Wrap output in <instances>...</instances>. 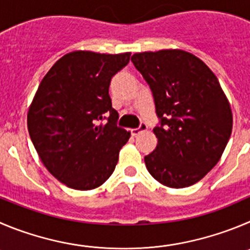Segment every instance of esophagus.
<instances>
[{"label": "esophagus", "mask_w": 250, "mask_h": 250, "mask_svg": "<svg viewBox=\"0 0 250 250\" xmlns=\"http://www.w3.org/2000/svg\"><path fill=\"white\" fill-rule=\"evenodd\" d=\"M146 128H148V125H146V123H141V125H139L138 128H133V129H130V133H132L133 137L138 136L139 133H142L143 130H146Z\"/></svg>", "instance_id": "obj_1"}]
</instances>
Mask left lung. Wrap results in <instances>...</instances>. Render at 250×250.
I'll return each instance as SVG.
<instances>
[{
  "label": "left lung",
  "mask_w": 250,
  "mask_h": 250,
  "mask_svg": "<svg viewBox=\"0 0 250 250\" xmlns=\"http://www.w3.org/2000/svg\"><path fill=\"white\" fill-rule=\"evenodd\" d=\"M132 62L150 86L160 118L146 169L167 188L193 185L218 163L232 133V109L220 81L181 49L136 53Z\"/></svg>",
  "instance_id": "1"
}]
</instances>
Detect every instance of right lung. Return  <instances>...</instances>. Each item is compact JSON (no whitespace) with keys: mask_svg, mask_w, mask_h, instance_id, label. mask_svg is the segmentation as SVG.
Wrapping results in <instances>:
<instances>
[{"mask_svg":"<svg viewBox=\"0 0 250 250\" xmlns=\"http://www.w3.org/2000/svg\"><path fill=\"white\" fill-rule=\"evenodd\" d=\"M130 53H67L46 72L27 114L28 132L44 167L75 190L101 186L117 165L130 132L116 125L108 88ZM107 111L109 121L102 124Z\"/></svg>","mask_w":250,"mask_h":250,"instance_id":"add662e5","label":"right lung"}]
</instances>
